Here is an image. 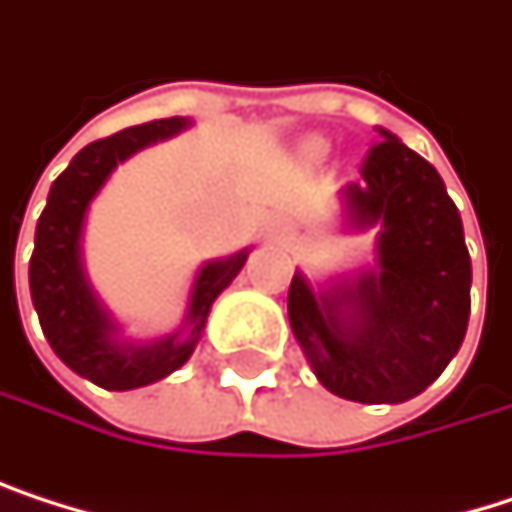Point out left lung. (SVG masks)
<instances>
[{"instance_id": "1", "label": "left lung", "mask_w": 512, "mask_h": 512, "mask_svg": "<svg viewBox=\"0 0 512 512\" xmlns=\"http://www.w3.org/2000/svg\"><path fill=\"white\" fill-rule=\"evenodd\" d=\"M344 202L353 226H380V265L329 292H313L295 271L289 326L329 392L401 404L440 377L468 332L462 217L434 165L386 129L362 162V180L344 186Z\"/></svg>"}]
</instances>
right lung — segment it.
<instances>
[{"label":"right lung","mask_w":512,"mask_h":512,"mask_svg":"<svg viewBox=\"0 0 512 512\" xmlns=\"http://www.w3.org/2000/svg\"><path fill=\"white\" fill-rule=\"evenodd\" d=\"M186 117L129 126L117 135L87 144L62 171L47 196V208L35 226V250L29 259V292L41 332L53 353L75 374L102 389L126 392L150 386L177 371L193 356L214 298L238 277L250 250L208 262L189 295L183 335H168L156 344H129L117 338V323L90 289L81 265V232L90 202L117 168L141 147L171 138L186 129Z\"/></svg>","instance_id":"1"}]
</instances>
